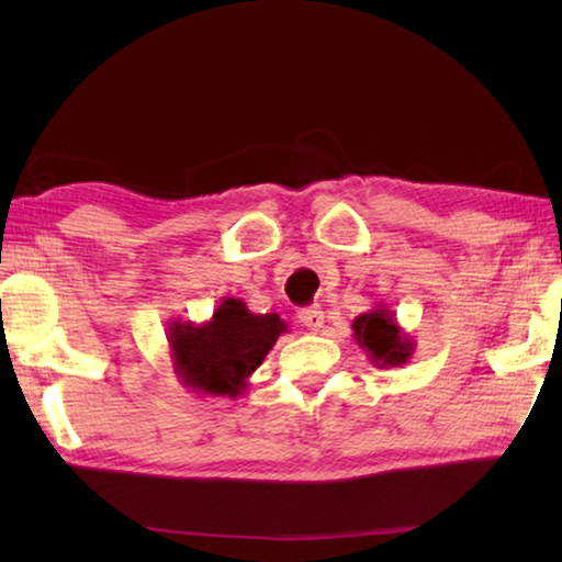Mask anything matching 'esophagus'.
I'll return each mask as SVG.
<instances>
[{"mask_svg": "<svg viewBox=\"0 0 562 562\" xmlns=\"http://www.w3.org/2000/svg\"><path fill=\"white\" fill-rule=\"evenodd\" d=\"M300 321L308 330H321V328H324V312H321L318 306L300 308Z\"/></svg>", "mask_w": 562, "mask_h": 562, "instance_id": "obj_1", "label": "esophagus"}]
</instances>
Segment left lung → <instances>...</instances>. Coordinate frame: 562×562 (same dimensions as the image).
Masks as SVG:
<instances>
[{"instance_id": "left-lung-1", "label": "left lung", "mask_w": 562, "mask_h": 562, "mask_svg": "<svg viewBox=\"0 0 562 562\" xmlns=\"http://www.w3.org/2000/svg\"><path fill=\"white\" fill-rule=\"evenodd\" d=\"M352 330L357 345L374 367H403L415 352V340L401 328L396 314L381 304L357 316Z\"/></svg>"}]
</instances>
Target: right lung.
I'll return each instance as SVG.
<instances>
[{"mask_svg": "<svg viewBox=\"0 0 562 562\" xmlns=\"http://www.w3.org/2000/svg\"><path fill=\"white\" fill-rule=\"evenodd\" d=\"M288 324L278 314H254L234 296H224L205 324L169 321L173 374L198 396L236 398L248 376L266 360Z\"/></svg>", "mask_w": 562, "mask_h": 562, "instance_id": "obj_1", "label": "right lung"}]
</instances>
